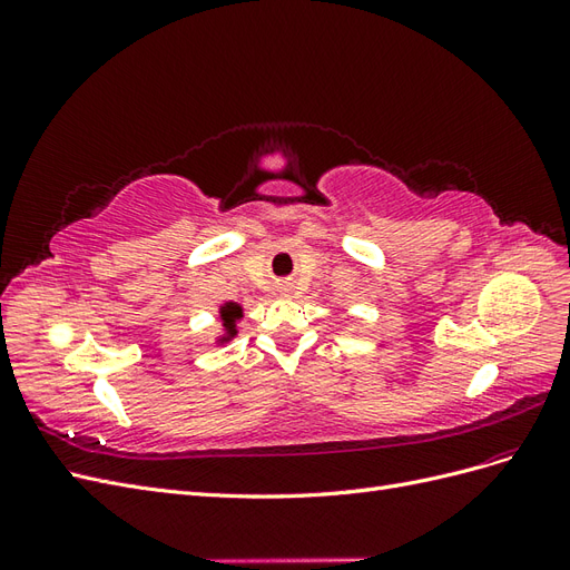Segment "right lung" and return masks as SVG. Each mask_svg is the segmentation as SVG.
I'll use <instances>...</instances> for the list:
<instances>
[{
    "label": "right lung",
    "mask_w": 570,
    "mask_h": 570,
    "mask_svg": "<svg viewBox=\"0 0 570 570\" xmlns=\"http://www.w3.org/2000/svg\"><path fill=\"white\" fill-rule=\"evenodd\" d=\"M245 316L243 304L237 302H223L218 306V318H220V335H216V344H228L237 335V321Z\"/></svg>",
    "instance_id": "add662e5"
}]
</instances>
